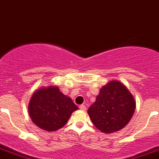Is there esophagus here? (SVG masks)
<instances>
[{"instance_id":"34e87169","label":"esophagus","mask_w":159,"mask_h":159,"mask_svg":"<svg viewBox=\"0 0 159 159\" xmlns=\"http://www.w3.org/2000/svg\"><path fill=\"white\" fill-rule=\"evenodd\" d=\"M79 108L81 110H82V111H85V110H86V107H85L84 104H81V105H79Z\"/></svg>"}]
</instances>
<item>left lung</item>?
<instances>
[{
    "mask_svg": "<svg viewBox=\"0 0 159 159\" xmlns=\"http://www.w3.org/2000/svg\"><path fill=\"white\" fill-rule=\"evenodd\" d=\"M135 109V101L129 90L120 81H111L101 89L88 114L97 129L112 133L128 124Z\"/></svg>",
    "mask_w": 159,
    "mask_h": 159,
    "instance_id": "left-lung-1",
    "label": "left lung"
}]
</instances>
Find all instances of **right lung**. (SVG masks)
Wrapping results in <instances>:
<instances>
[{
  "mask_svg": "<svg viewBox=\"0 0 159 159\" xmlns=\"http://www.w3.org/2000/svg\"><path fill=\"white\" fill-rule=\"evenodd\" d=\"M78 108L58 87L40 89L31 97L28 105L30 117L39 128L48 131L60 129Z\"/></svg>",
  "mask_w": 159,
  "mask_h": 159,
  "instance_id": "obj_1",
  "label": "right lung"
}]
</instances>
